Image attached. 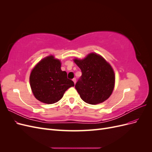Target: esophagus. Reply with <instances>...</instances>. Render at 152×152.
Returning <instances> with one entry per match:
<instances>
[{"label": "esophagus", "mask_w": 152, "mask_h": 152, "mask_svg": "<svg viewBox=\"0 0 152 152\" xmlns=\"http://www.w3.org/2000/svg\"><path fill=\"white\" fill-rule=\"evenodd\" d=\"M72 80L73 81V82H74V84H75V83H76V79H75V78H74V79H73Z\"/></svg>", "instance_id": "obj_1"}]
</instances>
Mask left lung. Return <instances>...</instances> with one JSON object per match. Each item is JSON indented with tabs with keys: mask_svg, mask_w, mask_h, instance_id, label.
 Returning <instances> with one entry per match:
<instances>
[{
	"mask_svg": "<svg viewBox=\"0 0 152 152\" xmlns=\"http://www.w3.org/2000/svg\"><path fill=\"white\" fill-rule=\"evenodd\" d=\"M73 61L82 72L75 84L81 99L87 103L97 104L107 100L115 86V73L111 65L96 53H90L83 59Z\"/></svg>",
	"mask_w": 152,
	"mask_h": 152,
	"instance_id": "1",
	"label": "left lung"
}]
</instances>
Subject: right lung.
Listing matches in <instances>:
<instances>
[{"instance_id": "add662e5", "label": "right lung", "mask_w": 152, "mask_h": 152, "mask_svg": "<svg viewBox=\"0 0 152 152\" xmlns=\"http://www.w3.org/2000/svg\"><path fill=\"white\" fill-rule=\"evenodd\" d=\"M61 63L53 56L40 61L31 70L30 84L34 96L40 102L53 104L58 102L65 91L74 86L67 78L65 71L61 70Z\"/></svg>"}]
</instances>
